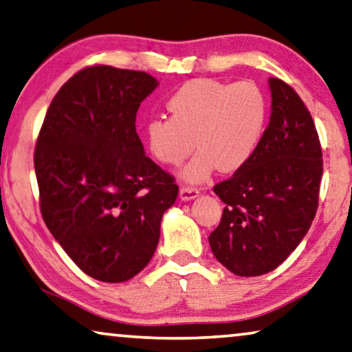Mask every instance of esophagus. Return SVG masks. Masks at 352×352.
<instances>
[{
	"instance_id": "34e87169",
	"label": "esophagus",
	"mask_w": 352,
	"mask_h": 352,
	"mask_svg": "<svg viewBox=\"0 0 352 352\" xmlns=\"http://www.w3.org/2000/svg\"><path fill=\"white\" fill-rule=\"evenodd\" d=\"M201 191L197 188H191V186H182L180 188V199L182 201H191V199H196Z\"/></svg>"
}]
</instances>
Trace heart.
Instances as JSON below:
<instances>
[{
  "label": "heart",
  "instance_id": "1",
  "mask_svg": "<svg viewBox=\"0 0 352 352\" xmlns=\"http://www.w3.org/2000/svg\"><path fill=\"white\" fill-rule=\"evenodd\" d=\"M170 117H153L145 124L150 155L164 166H180L199 151L182 178L199 183L217 169L235 172L253 160L269 118L265 93L253 80L223 82L192 78L167 99Z\"/></svg>",
  "mask_w": 352,
  "mask_h": 352
}]
</instances>
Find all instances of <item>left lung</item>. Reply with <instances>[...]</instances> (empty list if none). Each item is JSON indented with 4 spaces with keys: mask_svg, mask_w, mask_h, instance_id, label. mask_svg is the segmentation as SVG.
Returning a JSON list of instances; mask_svg holds the SVG:
<instances>
[{
    "mask_svg": "<svg viewBox=\"0 0 352 352\" xmlns=\"http://www.w3.org/2000/svg\"><path fill=\"white\" fill-rule=\"evenodd\" d=\"M272 115L248 164L213 191L226 204L210 234L214 258L239 276H259L287 259L310 229L319 202L322 150L294 88L272 77Z\"/></svg>",
    "mask_w": 352,
    "mask_h": 352,
    "instance_id": "8db88e82",
    "label": "left lung"
}]
</instances>
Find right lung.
Instances as JSON below:
<instances>
[{"label": "right lung", "mask_w": 352, "mask_h": 352, "mask_svg": "<svg viewBox=\"0 0 352 352\" xmlns=\"http://www.w3.org/2000/svg\"><path fill=\"white\" fill-rule=\"evenodd\" d=\"M158 87L142 71L88 66L63 85L34 150L45 226L88 276L128 281L153 258L175 178L135 131L140 102Z\"/></svg>", "instance_id": "obj_1"}]
</instances>
